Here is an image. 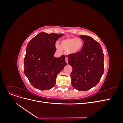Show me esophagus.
Wrapping results in <instances>:
<instances>
[{
  "label": "esophagus",
  "instance_id": "34e87169",
  "mask_svg": "<svg viewBox=\"0 0 123 123\" xmlns=\"http://www.w3.org/2000/svg\"><path fill=\"white\" fill-rule=\"evenodd\" d=\"M65 61L67 62V64H68V57L65 58Z\"/></svg>",
  "mask_w": 123,
  "mask_h": 123
}]
</instances>
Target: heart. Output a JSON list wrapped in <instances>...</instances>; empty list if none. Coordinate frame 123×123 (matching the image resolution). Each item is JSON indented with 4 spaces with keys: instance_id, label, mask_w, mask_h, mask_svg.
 <instances>
[{
    "instance_id": "heart-1",
    "label": "heart",
    "mask_w": 123,
    "mask_h": 123,
    "mask_svg": "<svg viewBox=\"0 0 123 123\" xmlns=\"http://www.w3.org/2000/svg\"><path fill=\"white\" fill-rule=\"evenodd\" d=\"M84 45L83 40L79 38H68L62 40L59 44L61 49L67 51L69 54L73 55L79 53L82 50ZM60 48L57 47V49L60 50Z\"/></svg>"
}]
</instances>
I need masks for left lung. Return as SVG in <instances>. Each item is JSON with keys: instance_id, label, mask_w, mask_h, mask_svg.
<instances>
[{"instance_id": "8db88e82", "label": "left lung", "mask_w": 123, "mask_h": 123, "mask_svg": "<svg viewBox=\"0 0 123 123\" xmlns=\"http://www.w3.org/2000/svg\"><path fill=\"white\" fill-rule=\"evenodd\" d=\"M84 45L80 52L68 55L72 86L79 91H87L98 84L104 73V55L100 44L91 37L80 35Z\"/></svg>"}]
</instances>
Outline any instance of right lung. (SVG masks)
<instances>
[{
    "mask_svg": "<svg viewBox=\"0 0 123 123\" xmlns=\"http://www.w3.org/2000/svg\"><path fill=\"white\" fill-rule=\"evenodd\" d=\"M64 34L41 32L28 43L24 72L33 87L40 90L53 88L58 74L67 65L65 56L54 57L55 42Z\"/></svg>",
    "mask_w": 123,
    "mask_h": 123,
    "instance_id": "1",
    "label": "right lung"
}]
</instances>
